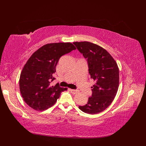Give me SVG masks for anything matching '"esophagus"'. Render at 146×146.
<instances>
[{
    "instance_id": "obj_1",
    "label": "esophagus",
    "mask_w": 146,
    "mask_h": 146,
    "mask_svg": "<svg viewBox=\"0 0 146 146\" xmlns=\"http://www.w3.org/2000/svg\"><path fill=\"white\" fill-rule=\"evenodd\" d=\"M69 90L70 91V92L72 93L73 94H76L78 93V90H75V89H69Z\"/></svg>"
}]
</instances>
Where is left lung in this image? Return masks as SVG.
Here are the masks:
<instances>
[{
	"label": "left lung",
	"mask_w": 146,
	"mask_h": 146,
	"mask_svg": "<svg viewBox=\"0 0 146 146\" xmlns=\"http://www.w3.org/2000/svg\"><path fill=\"white\" fill-rule=\"evenodd\" d=\"M74 45L87 60L90 79L95 81L92 95L83 106V112L96 114L104 111L115 96L119 86V69L110 54L102 47L90 42H74Z\"/></svg>",
	"instance_id": "8db88e82"
}]
</instances>
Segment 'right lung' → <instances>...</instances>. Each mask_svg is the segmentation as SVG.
I'll list each match as a JSON object with an SVG mask.
<instances>
[{
	"label": "right lung",
	"mask_w": 146,
	"mask_h": 146,
	"mask_svg": "<svg viewBox=\"0 0 146 146\" xmlns=\"http://www.w3.org/2000/svg\"><path fill=\"white\" fill-rule=\"evenodd\" d=\"M76 50L70 42L44 45L31 56L24 66L19 79L21 95L26 104L36 111H44L54 104L67 88L57 83L54 86V74L60 58Z\"/></svg>",
	"instance_id": "add662e5"
}]
</instances>
